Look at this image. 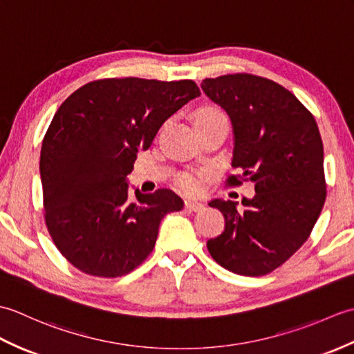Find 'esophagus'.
<instances>
[{
  "instance_id": "1",
  "label": "esophagus",
  "mask_w": 354,
  "mask_h": 354,
  "mask_svg": "<svg viewBox=\"0 0 354 354\" xmlns=\"http://www.w3.org/2000/svg\"><path fill=\"white\" fill-rule=\"evenodd\" d=\"M185 208L190 209V212H201V209H204V204H202V202L194 201V199H187Z\"/></svg>"
}]
</instances>
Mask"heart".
I'll return each instance as SVG.
<instances>
[{"mask_svg": "<svg viewBox=\"0 0 354 354\" xmlns=\"http://www.w3.org/2000/svg\"><path fill=\"white\" fill-rule=\"evenodd\" d=\"M212 120H227L222 111L217 108H202L196 117H194V123H205V122H212ZM204 183H205V176L202 173H184L178 178V184L183 190L187 193H201L202 189H204Z\"/></svg>", "mask_w": 354, "mask_h": 354, "instance_id": "1", "label": "heart"}]
</instances>
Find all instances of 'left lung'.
<instances>
[{"label": "left lung", "mask_w": 354, "mask_h": 354, "mask_svg": "<svg viewBox=\"0 0 354 354\" xmlns=\"http://www.w3.org/2000/svg\"><path fill=\"white\" fill-rule=\"evenodd\" d=\"M202 89L231 118L234 155L228 185L254 183L255 196L214 199L222 234L207 242L225 269L260 277L288 261L304 242L326 202L324 149L310 111L289 89L248 73L202 80Z\"/></svg>", "instance_id": "left-lung-1"}]
</instances>
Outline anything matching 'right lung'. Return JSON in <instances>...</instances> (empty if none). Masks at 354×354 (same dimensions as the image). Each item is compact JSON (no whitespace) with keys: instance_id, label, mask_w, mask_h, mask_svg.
<instances>
[{"instance_id":"add662e5","label":"right lung","mask_w":354,"mask_h":354,"mask_svg":"<svg viewBox=\"0 0 354 354\" xmlns=\"http://www.w3.org/2000/svg\"><path fill=\"white\" fill-rule=\"evenodd\" d=\"M198 95L193 80L100 79L59 106L41 149L44 217L74 268L115 278L153 251L162 217L184 202L169 189L132 199L126 176L165 120Z\"/></svg>"}]
</instances>
